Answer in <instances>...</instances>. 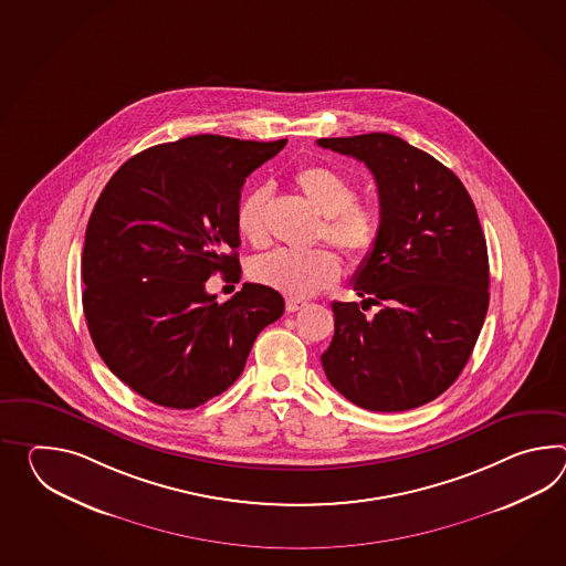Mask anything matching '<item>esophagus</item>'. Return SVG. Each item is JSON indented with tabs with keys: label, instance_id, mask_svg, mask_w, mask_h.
<instances>
[{
	"label": "esophagus",
	"instance_id": "obj_1",
	"mask_svg": "<svg viewBox=\"0 0 566 566\" xmlns=\"http://www.w3.org/2000/svg\"><path fill=\"white\" fill-rule=\"evenodd\" d=\"M304 306H306V301H301V298H289L286 301V311L289 313H296V311H301Z\"/></svg>",
	"mask_w": 566,
	"mask_h": 566
}]
</instances>
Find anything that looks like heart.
I'll return each mask as SVG.
<instances>
[{
	"label": "heart",
	"mask_w": 566,
	"mask_h": 566,
	"mask_svg": "<svg viewBox=\"0 0 566 566\" xmlns=\"http://www.w3.org/2000/svg\"><path fill=\"white\" fill-rule=\"evenodd\" d=\"M294 185L318 213L325 214L321 235L328 243L357 264L376 252L381 217L374 205L355 201L357 190L347 176L325 164H306L296 170ZM268 187L250 190L239 202L238 231L253 245H262L268 239ZM250 276L290 298H306L339 280L340 260L325 248L308 252L274 250L253 260Z\"/></svg>",
	"instance_id": "obj_1"
}]
</instances>
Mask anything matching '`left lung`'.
I'll return each instance as SVG.
<instances>
[{"label": "left lung", "mask_w": 566, "mask_h": 566, "mask_svg": "<svg viewBox=\"0 0 566 566\" xmlns=\"http://www.w3.org/2000/svg\"><path fill=\"white\" fill-rule=\"evenodd\" d=\"M376 178L381 235L353 276L357 302H333L321 355L335 390L374 412L439 398L463 371L490 306V260L478 209L444 164L398 136L316 139ZM374 303L380 311L367 319Z\"/></svg>", "instance_id": "obj_1"}]
</instances>
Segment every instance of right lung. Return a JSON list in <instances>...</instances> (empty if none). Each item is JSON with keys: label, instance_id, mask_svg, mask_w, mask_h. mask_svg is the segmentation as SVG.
Returning a JSON list of instances; mask_svg holds the SVG:
<instances>
[{"label": "right lung", "instance_id": "1", "mask_svg": "<svg viewBox=\"0 0 566 566\" xmlns=\"http://www.w3.org/2000/svg\"><path fill=\"white\" fill-rule=\"evenodd\" d=\"M286 139L214 134L139 151L95 202L83 248V311L105 365L146 400L189 410L241 376L253 340L284 313L245 282L219 304L205 282H239L241 187Z\"/></svg>", "mask_w": 566, "mask_h": 566}]
</instances>
